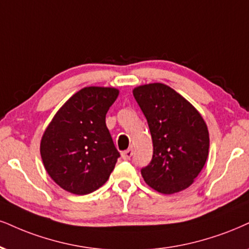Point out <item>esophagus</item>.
<instances>
[{"mask_svg":"<svg viewBox=\"0 0 249 249\" xmlns=\"http://www.w3.org/2000/svg\"><path fill=\"white\" fill-rule=\"evenodd\" d=\"M133 155H134V150L133 149H128V150H125V151H124L121 153V156H122V158L124 159V160H129V159L133 157Z\"/></svg>","mask_w":249,"mask_h":249,"instance_id":"esophagus-1","label":"esophagus"}]
</instances>
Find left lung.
Instances as JSON below:
<instances>
[{"label":"left lung","instance_id":"left-lung-1","mask_svg":"<svg viewBox=\"0 0 249 249\" xmlns=\"http://www.w3.org/2000/svg\"><path fill=\"white\" fill-rule=\"evenodd\" d=\"M133 94L148 121L153 155L141 170L144 181L162 194L188 188L209 155L207 124L188 100L161 83L141 85Z\"/></svg>","mask_w":249,"mask_h":249}]
</instances>
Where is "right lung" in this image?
<instances>
[{"label": "right lung", "instance_id": "1", "mask_svg": "<svg viewBox=\"0 0 249 249\" xmlns=\"http://www.w3.org/2000/svg\"><path fill=\"white\" fill-rule=\"evenodd\" d=\"M119 96L114 88L88 87L57 110L40 143L44 166L67 192L87 195L108 180L120 153L106 127V114Z\"/></svg>", "mask_w": 249, "mask_h": 249}]
</instances>
